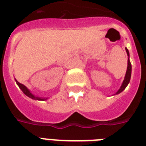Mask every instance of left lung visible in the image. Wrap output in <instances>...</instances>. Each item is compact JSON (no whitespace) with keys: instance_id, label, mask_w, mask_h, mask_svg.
Segmentation results:
<instances>
[{"instance_id":"1","label":"left lung","mask_w":146,"mask_h":146,"mask_svg":"<svg viewBox=\"0 0 146 146\" xmlns=\"http://www.w3.org/2000/svg\"><path fill=\"white\" fill-rule=\"evenodd\" d=\"M126 51L127 53V55L129 56V51L127 50V48H126ZM127 73H126V76H125L124 80H123V84L120 87V89H119L117 91V92L116 94H119L121 92H123L125 89V88L127 87V86L129 84V80H130V77H131V71H132V66H131V64H130V61H129V58H128V60H127Z\"/></svg>"}]
</instances>
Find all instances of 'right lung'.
Wrapping results in <instances>:
<instances>
[{"label":"right lung","mask_w":146,"mask_h":146,"mask_svg":"<svg viewBox=\"0 0 146 146\" xmlns=\"http://www.w3.org/2000/svg\"><path fill=\"white\" fill-rule=\"evenodd\" d=\"M16 82H17V84L18 85V86L19 87V89H21L22 91H23V92L26 96H27L28 97L31 98H33V99H35V100H46L47 98H38V97H35V96H33V94L31 93L30 92H29V90L27 88H26L24 85L21 84V83H19V82H17V80H16Z\"/></svg>","instance_id":"1"}]
</instances>
